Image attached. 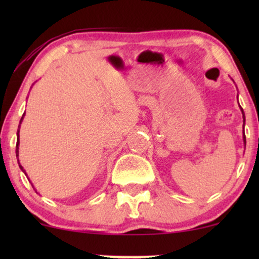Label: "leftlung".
<instances>
[{"instance_id": "1", "label": "left lung", "mask_w": 259, "mask_h": 259, "mask_svg": "<svg viewBox=\"0 0 259 259\" xmlns=\"http://www.w3.org/2000/svg\"><path fill=\"white\" fill-rule=\"evenodd\" d=\"M242 112H243V109H242ZM243 120H244V121H245V115H244V112H243ZM243 138H244V143H246V140H245V136H244Z\"/></svg>"}]
</instances>
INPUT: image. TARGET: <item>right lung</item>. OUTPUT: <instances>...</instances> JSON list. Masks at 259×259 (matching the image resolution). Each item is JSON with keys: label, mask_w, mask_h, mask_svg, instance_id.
Segmentation results:
<instances>
[{"label": "right lung", "mask_w": 259, "mask_h": 259, "mask_svg": "<svg viewBox=\"0 0 259 259\" xmlns=\"http://www.w3.org/2000/svg\"><path fill=\"white\" fill-rule=\"evenodd\" d=\"M22 118H23V116H22ZM21 121H22V119H21ZM20 121V122H21ZM19 144H20V139H19V131H17V143H16V153H19ZM16 157H17V155H16ZM20 168L21 169H22V171L24 172V169H23V167H22V166H21L20 165Z\"/></svg>", "instance_id": "add662e5"}]
</instances>
